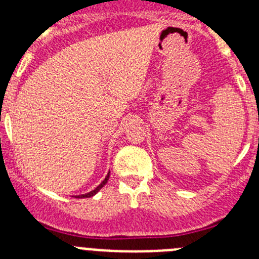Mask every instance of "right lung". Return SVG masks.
I'll use <instances>...</instances> for the list:
<instances>
[{
  "label": "right lung",
  "instance_id": "add662e5",
  "mask_svg": "<svg viewBox=\"0 0 259 259\" xmlns=\"http://www.w3.org/2000/svg\"><path fill=\"white\" fill-rule=\"evenodd\" d=\"M109 176H110V172L109 174H107V176H106V178H105V180H104V182H102L101 183V184H100V185H98V187H97V188H96V189H93V191L92 192H89V193H85V194H81V196H76V198H88V197H92V196H95V194L96 193H97V192L98 191H100V189H101L102 188V187H104V185L105 184H106V183H107V180H109Z\"/></svg>",
  "mask_w": 259,
  "mask_h": 259
}]
</instances>
